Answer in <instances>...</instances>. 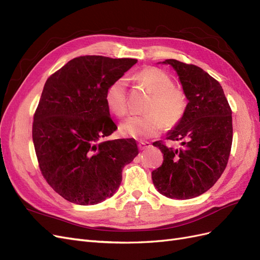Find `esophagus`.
<instances>
[{
	"label": "esophagus",
	"instance_id": "esophagus-1",
	"mask_svg": "<svg viewBox=\"0 0 260 260\" xmlns=\"http://www.w3.org/2000/svg\"><path fill=\"white\" fill-rule=\"evenodd\" d=\"M149 146H151V143H149V142H140L139 143V148L141 149V151H143V149L148 148Z\"/></svg>",
	"mask_w": 260,
	"mask_h": 260
}]
</instances>
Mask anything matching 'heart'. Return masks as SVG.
<instances>
[{
    "label": "heart",
    "instance_id": "heart-1",
    "mask_svg": "<svg viewBox=\"0 0 260 260\" xmlns=\"http://www.w3.org/2000/svg\"><path fill=\"white\" fill-rule=\"evenodd\" d=\"M137 79L152 92L146 106V114L133 115L120 123V132L124 136L137 139H147L157 136L162 130L164 122L175 125L182 118L186 99L182 90L175 86L172 78L162 69L147 67L137 74ZM127 79L118 78L105 94L109 112L117 117H122L128 112Z\"/></svg>",
    "mask_w": 260,
    "mask_h": 260
}]
</instances>
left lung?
<instances>
[{"label": "left lung", "mask_w": 260, "mask_h": 260, "mask_svg": "<svg viewBox=\"0 0 260 260\" xmlns=\"http://www.w3.org/2000/svg\"><path fill=\"white\" fill-rule=\"evenodd\" d=\"M177 73L187 100L181 120L167 133L181 141L180 148L153 145L164 154L162 165L152 172L155 187L169 199L190 200L205 193L224 171L232 145V112L222 86L195 65L166 59Z\"/></svg>", "instance_id": "obj_1"}]
</instances>
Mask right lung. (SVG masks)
Returning a JSON list of instances; mask_svg holds the SVG:
<instances>
[{
	"label": "right lung",
	"mask_w": 260,
	"mask_h": 260,
	"mask_svg": "<svg viewBox=\"0 0 260 260\" xmlns=\"http://www.w3.org/2000/svg\"><path fill=\"white\" fill-rule=\"evenodd\" d=\"M137 61L86 55L46 80L32 140L43 177L65 200L95 205L111 198L122 168L139 154L135 140H106L117 125L105 101L108 86Z\"/></svg>",
	"instance_id": "right-lung-1"
}]
</instances>
